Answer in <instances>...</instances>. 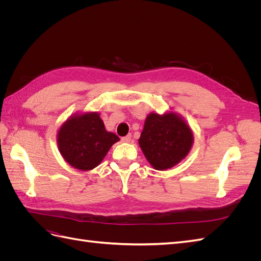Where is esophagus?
I'll return each instance as SVG.
<instances>
[{
	"instance_id": "1",
	"label": "esophagus",
	"mask_w": 261,
	"mask_h": 261,
	"mask_svg": "<svg viewBox=\"0 0 261 261\" xmlns=\"http://www.w3.org/2000/svg\"><path fill=\"white\" fill-rule=\"evenodd\" d=\"M130 139H132V135H127V136H125V137L122 138V141H123V143H129Z\"/></svg>"
}]
</instances>
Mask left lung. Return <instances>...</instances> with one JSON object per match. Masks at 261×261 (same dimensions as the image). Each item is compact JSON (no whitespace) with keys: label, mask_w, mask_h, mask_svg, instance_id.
<instances>
[{"label":"left lung","mask_w":261,"mask_h":261,"mask_svg":"<svg viewBox=\"0 0 261 261\" xmlns=\"http://www.w3.org/2000/svg\"><path fill=\"white\" fill-rule=\"evenodd\" d=\"M138 144L151 167L164 171L187 156L194 144V133L184 117L174 111L151 112L146 117Z\"/></svg>","instance_id":"left-lung-1"}]
</instances>
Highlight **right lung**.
I'll list each match as a JSON object with an SVG mask.
<instances>
[{
	"instance_id": "1",
	"label": "right lung",
	"mask_w": 261,
	"mask_h": 261,
	"mask_svg": "<svg viewBox=\"0 0 261 261\" xmlns=\"http://www.w3.org/2000/svg\"><path fill=\"white\" fill-rule=\"evenodd\" d=\"M120 140L108 132L98 112H78L70 115L58 130L59 151L69 165L90 171L105 159L108 151Z\"/></svg>"
}]
</instances>
